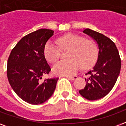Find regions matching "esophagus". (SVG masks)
I'll use <instances>...</instances> for the list:
<instances>
[{
  "mask_svg": "<svg viewBox=\"0 0 126 126\" xmlns=\"http://www.w3.org/2000/svg\"><path fill=\"white\" fill-rule=\"evenodd\" d=\"M67 78L69 79H71V80H74V79H76L78 78V76H67Z\"/></svg>",
  "mask_w": 126,
  "mask_h": 126,
  "instance_id": "34e87169",
  "label": "esophagus"
}]
</instances>
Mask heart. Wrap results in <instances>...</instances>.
<instances>
[{"instance_id": "obj_1", "label": "heart", "mask_w": 126, "mask_h": 126, "mask_svg": "<svg viewBox=\"0 0 126 126\" xmlns=\"http://www.w3.org/2000/svg\"><path fill=\"white\" fill-rule=\"evenodd\" d=\"M62 50H70L68 61H59L52 67V72L59 76H71L81 68L93 67L97 60L98 49L96 44L91 40L75 33H67L58 40ZM60 48L52 42H48L44 49V54L50 63H55L61 56Z\"/></svg>"}]
</instances>
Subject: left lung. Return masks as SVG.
I'll list each match as a JSON object with an SVG mask.
<instances>
[{"instance_id": "left-lung-1", "label": "left lung", "mask_w": 126, "mask_h": 126, "mask_svg": "<svg viewBox=\"0 0 126 126\" xmlns=\"http://www.w3.org/2000/svg\"><path fill=\"white\" fill-rule=\"evenodd\" d=\"M83 32L93 38L98 47L96 63L88 72L86 86L79 93L89 100L100 99L112 90L121 69V59L115 44L102 33L85 29Z\"/></svg>"}]
</instances>
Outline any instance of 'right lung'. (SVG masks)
Wrapping results in <instances>:
<instances>
[{
	"mask_svg": "<svg viewBox=\"0 0 126 126\" xmlns=\"http://www.w3.org/2000/svg\"><path fill=\"white\" fill-rule=\"evenodd\" d=\"M54 31L40 29L21 39L7 61V78L11 86L22 100L32 105L47 101L52 95L59 78L42 81L50 67L44 54L45 44Z\"/></svg>",
	"mask_w": 126,
	"mask_h": 126,
	"instance_id": "add662e5",
	"label": "right lung"
}]
</instances>
